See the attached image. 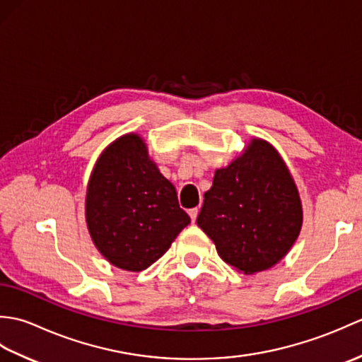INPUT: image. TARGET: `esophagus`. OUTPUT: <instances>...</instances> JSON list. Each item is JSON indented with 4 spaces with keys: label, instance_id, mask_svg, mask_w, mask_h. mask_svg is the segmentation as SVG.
<instances>
[{
    "label": "esophagus",
    "instance_id": "esophagus-1",
    "mask_svg": "<svg viewBox=\"0 0 362 362\" xmlns=\"http://www.w3.org/2000/svg\"><path fill=\"white\" fill-rule=\"evenodd\" d=\"M197 213H199V209L196 206V209H191L189 211H188V214H189V218H191V221L193 222H196V218H197Z\"/></svg>",
    "mask_w": 362,
    "mask_h": 362
}]
</instances>
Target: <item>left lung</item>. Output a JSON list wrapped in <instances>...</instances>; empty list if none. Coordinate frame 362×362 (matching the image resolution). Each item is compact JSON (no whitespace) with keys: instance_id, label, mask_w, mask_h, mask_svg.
<instances>
[{"instance_id":"8db88e82","label":"left lung","mask_w":362,"mask_h":362,"mask_svg":"<svg viewBox=\"0 0 362 362\" xmlns=\"http://www.w3.org/2000/svg\"><path fill=\"white\" fill-rule=\"evenodd\" d=\"M197 226L238 271L255 274L279 263L302 228L298 191L279 152L253 140L240 158L218 169Z\"/></svg>"}]
</instances>
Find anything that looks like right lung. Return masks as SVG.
<instances>
[{
	"label": "right lung",
	"instance_id": "obj_1",
	"mask_svg": "<svg viewBox=\"0 0 362 362\" xmlns=\"http://www.w3.org/2000/svg\"><path fill=\"white\" fill-rule=\"evenodd\" d=\"M86 216L98 250L132 272L156 263L191 222L174 185L135 134L118 138L99 157L88 183Z\"/></svg>",
	"mask_w": 362,
	"mask_h": 362
}]
</instances>
